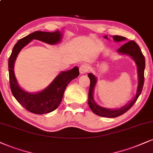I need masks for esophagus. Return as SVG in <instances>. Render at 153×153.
Listing matches in <instances>:
<instances>
[{
    "instance_id": "esophagus-1",
    "label": "esophagus",
    "mask_w": 153,
    "mask_h": 153,
    "mask_svg": "<svg viewBox=\"0 0 153 153\" xmlns=\"http://www.w3.org/2000/svg\"><path fill=\"white\" fill-rule=\"evenodd\" d=\"M79 71L80 74H85L88 71V67L86 65H82L79 68Z\"/></svg>"
}]
</instances>
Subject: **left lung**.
Wrapping results in <instances>:
<instances>
[{"mask_svg":"<svg viewBox=\"0 0 153 153\" xmlns=\"http://www.w3.org/2000/svg\"><path fill=\"white\" fill-rule=\"evenodd\" d=\"M105 38H107V36H104ZM113 39L115 42H121L126 39V38L124 36L114 35L113 36ZM118 51L121 53H125L127 55H129L133 58L136 61L138 68V86L137 93L133 98V100L130 103L126 105L125 107H121V109H118L116 110H111L105 109V108L101 107L98 106L94 101L93 99V90L94 85L96 84V78L91 73H89L88 77L90 80V89H89V94H88V104L89 107L92 110L93 113L95 114L100 116L103 117H109V118H115L123 114L128 110L131 109L133 107V104L138 100V97L140 96L142 92L144 84V70L145 66H146V61H145V57L143 54L142 51L139 47V46L137 44L136 42L130 41L127 43L123 44L121 47L118 49Z\"/></svg>","mask_w":153,"mask_h":153,"instance_id":"obj_1","label":"left lung"}]
</instances>
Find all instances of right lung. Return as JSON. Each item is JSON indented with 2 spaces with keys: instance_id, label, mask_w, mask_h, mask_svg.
I'll use <instances>...</instances> for the list:
<instances>
[{
  "instance_id": "add662e5",
  "label": "right lung",
  "mask_w": 153,
  "mask_h": 153,
  "mask_svg": "<svg viewBox=\"0 0 153 153\" xmlns=\"http://www.w3.org/2000/svg\"><path fill=\"white\" fill-rule=\"evenodd\" d=\"M59 31L46 32L36 31L25 36L15 44L8 60L10 87L17 101L27 111L36 114H44L56 109L62 101L64 91L68 83L79 75L78 67L70 71H63L54 79L49 86L42 92L30 94L19 87L14 74V63L20 50L33 39H37L47 44H55L61 41Z\"/></svg>"
}]
</instances>
